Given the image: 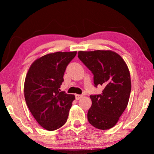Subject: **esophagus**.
<instances>
[{
    "mask_svg": "<svg viewBox=\"0 0 154 154\" xmlns=\"http://www.w3.org/2000/svg\"><path fill=\"white\" fill-rule=\"evenodd\" d=\"M83 97V95H81V94H75V98H76V100H79L81 98Z\"/></svg>",
    "mask_w": 154,
    "mask_h": 154,
    "instance_id": "esophagus-1",
    "label": "esophagus"
}]
</instances>
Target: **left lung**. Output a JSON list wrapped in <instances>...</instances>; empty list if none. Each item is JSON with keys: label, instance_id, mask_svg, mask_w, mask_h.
<instances>
[{"label": "left lung", "instance_id": "1", "mask_svg": "<svg viewBox=\"0 0 154 154\" xmlns=\"http://www.w3.org/2000/svg\"><path fill=\"white\" fill-rule=\"evenodd\" d=\"M78 58L94 75V86L102 85L100 94L90 95L88 119L98 129L108 130L118 122L128 103L131 81L126 62L116 52L79 51Z\"/></svg>", "mask_w": 154, "mask_h": 154}]
</instances>
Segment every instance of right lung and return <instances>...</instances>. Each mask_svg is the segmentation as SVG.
I'll list each match as a JSON object with an SVG mask.
<instances>
[{"instance_id": "right-lung-1", "label": "right lung", "mask_w": 154, "mask_h": 154, "mask_svg": "<svg viewBox=\"0 0 154 154\" xmlns=\"http://www.w3.org/2000/svg\"><path fill=\"white\" fill-rule=\"evenodd\" d=\"M76 54L77 51L47 54L33 62L26 77V103L36 122L49 131L66 123L75 98L60 88L66 66Z\"/></svg>"}]
</instances>
